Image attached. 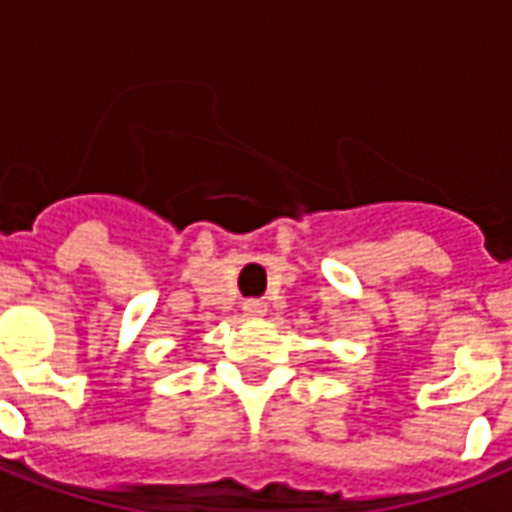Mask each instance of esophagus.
Here are the masks:
<instances>
[{"label":"esophagus","instance_id":"obj_1","mask_svg":"<svg viewBox=\"0 0 512 512\" xmlns=\"http://www.w3.org/2000/svg\"><path fill=\"white\" fill-rule=\"evenodd\" d=\"M245 318H264L267 315V304L264 301H245Z\"/></svg>","mask_w":512,"mask_h":512}]
</instances>
